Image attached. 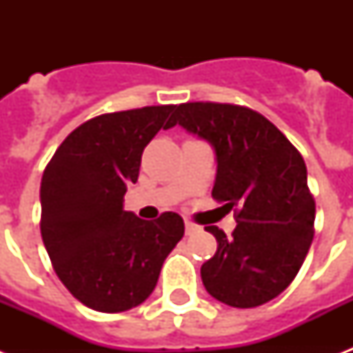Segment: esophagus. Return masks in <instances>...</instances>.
I'll use <instances>...</instances> for the list:
<instances>
[{
	"label": "esophagus",
	"mask_w": 353,
	"mask_h": 353,
	"mask_svg": "<svg viewBox=\"0 0 353 353\" xmlns=\"http://www.w3.org/2000/svg\"><path fill=\"white\" fill-rule=\"evenodd\" d=\"M199 231V227L196 225V223H192V221H185V232H187L188 236L194 234V232H198Z\"/></svg>",
	"instance_id": "obj_1"
}]
</instances>
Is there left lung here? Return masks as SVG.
<instances>
[{
	"instance_id": "1",
	"label": "left lung",
	"mask_w": 353,
	"mask_h": 353,
	"mask_svg": "<svg viewBox=\"0 0 353 353\" xmlns=\"http://www.w3.org/2000/svg\"><path fill=\"white\" fill-rule=\"evenodd\" d=\"M212 144L218 161L212 198L234 209L232 236L205 227L218 241L201 265L205 290L232 307H256L279 296L299 273L313 240L315 199L306 163L273 122L236 104L187 102L170 128Z\"/></svg>"
}]
</instances>
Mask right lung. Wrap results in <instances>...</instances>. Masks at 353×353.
<instances>
[{"label": "right lung", "instance_id": "add662e5", "mask_svg": "<svg viewBox=\"0 0 353 353\" xmlns=\"http://www.w3.org/2000/svg\"><path fill=\"white\" fill-rule=\"evenodd\" d=\"M176 106L104 113L63 139L40 187V231L58 279L84 306L119 313L152 295L165 258L185 234L183 218L155 221L122 209L141 155Z\"/></svg>", "mask_w": 353, "mask_h": 353}]
</instances>
